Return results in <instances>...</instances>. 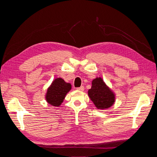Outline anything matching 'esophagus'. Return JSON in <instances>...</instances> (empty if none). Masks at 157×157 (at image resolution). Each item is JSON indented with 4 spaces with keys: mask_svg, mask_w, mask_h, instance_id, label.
I'll list each match as a JSON object with an SVG mask.
<instances>
[{
    "mask_svg": "<svg viewBox=\"0 0 157 157\" xmlns=\"http://www.w3.org/2000/svg\"><path fill=\"white\" fill-rule=\"evenodd\" d=\"M77 90H80V91H84V87L83 86H80V87L77 88Z\"/></svg>",
    "mask_w": 157,
    "mask_h": 157,
    "instance_id": "esophagus-1",
    "label": "esophagus"
}]
</instances>
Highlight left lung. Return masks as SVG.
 I'll use <instances>...</instances> for the list:
<instances>
[{
  "instance_id": "left-lung-1",
  "label": "left lung",
  "mask_w": 157,
  "mask_h": 157,
  "mask_svg": "<svg viewBox=\"0 0 157 157\" xmlns=\"http://www.w3.org/2000/svg\"><path fill=\"white\" fill-rule=\"evenodd\" d=\"M88 96L98 109H108L115 102L114 94L101 78L92 81V88L88 90Z\"/></svg>"
}]
</instances>
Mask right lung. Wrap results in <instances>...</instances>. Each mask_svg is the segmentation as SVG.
<instances>
[{"label": "right lung", "instance_id": "obj_1", "mask_svg": "<svg viewBox=\"0 0 157 157\" xmlns=\"http://www.w3.org/2000/svg\"><path fill=\"white\" fill-rule=\"evenodd\" d=\"M71 88V84L66 83L62 78L56 79L48 89L46 95V101L52 106H59Z\"/></svg>", "mask_w": 157, "mask_h": 157}]
</instances>
